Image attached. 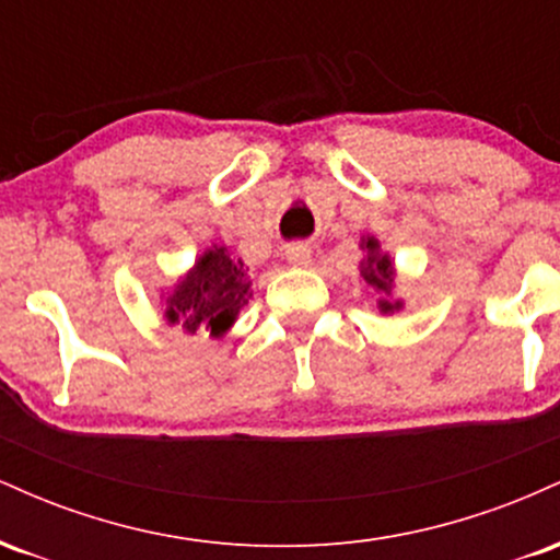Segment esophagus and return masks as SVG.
<instances>
[{"mask_svg": "<svg viewBox=\"0 0 560 560\" xmlns=\"http://www.w3.org/2000/svg\"><path fill=\"white\" fill-rule=\"evenodd\" d=\"M287 262L289 266H298V268H307L313 262V249L307 244H292V247L284 249Z\"/></svg>", "mask_w": 560, "mask_h": 560, "instance_id": "esophagus-1", "label": "esophagus"}]
</instances>
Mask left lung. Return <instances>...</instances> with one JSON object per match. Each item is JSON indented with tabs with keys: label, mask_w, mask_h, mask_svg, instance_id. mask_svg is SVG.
<instances>
[{
	"label": "left lung",
	"mask_w": 560,
	"mask_h": 560,
	"mask_svg": "<svg viewBox=\"0 0 560 560\" xmlns=\"http://www.w3.org/2000/svg\"><path fill=\"white\" fill-rule=\"evenodd\" d=\"M361 247L365 249V258L361 262V276L365 279V284L378 294V311H382L384 316H389V313L395 311H402V300L392 298V289H395V262L389 260L387 253H382L378 240H374V236L363 240Z\"/></svg>",
	"instance_id": "obj_1"
}]
</instances>
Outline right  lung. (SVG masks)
Masks as SVG:
<instances>
[{"mask_svg":"<svg viewBox=\"0 0 560 560\" xmlns=\"http://www.w3.org/2000/svg\"><path fill=\"white\" fill-rule=\"evenodd\" d=\"M249 284L244 262L231 258L229 247L213 244L173 287L165 300V320L178 324L186 334L205 329L210 337H223L253 298Z\"/></svg>","mask_w":560,"mask_h":560,"instance_id":"add662e5","label":"right lung"}]
</instances>
